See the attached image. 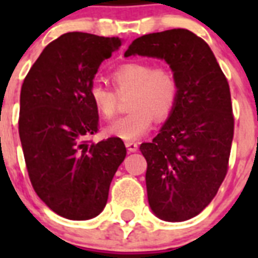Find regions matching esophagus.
<instances>
[{"label": "esophagus", "mask_w": 258, "mask_h": 258, "mask_svg": "<svg viewBox=\"0 0 258 258\" xmlns=\"http://www.w3.org/2000/svg\"><path fill=\"white\" fill-rule=\"evenodd\" d=\"M125 147L130 153H135L138 150V143L137 142H125Z\"/></svg>", "instance_id": "esophagus-1"}]
</instances>
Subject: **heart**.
<instances>
[{"mask_svg":"<svg viewBox=\"0 0 258 258\" xmlns=\"http://www.w3.org/2000/svg\"><path fill=\"white\" fill-rule=\"evenodd\" d=\"M111 80L116 92L101 84H92L88 91L93 108L104 119H112L116 115L119 95L133 93L128 101L131 112L107 125L105 134L109 137L137 141L149 133L154 117L166 120L175 109L179 86L175 75L167 67L128 61L112 71Z\"/></svg>","mask_w":258,"mask_h":258,"instance_id":"b5f03b06","label":"heart"}]
</instances>
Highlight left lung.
<instances>
[{"label": "left lung", "mask_w": 258, "mask_h": 258, "mask_svg": "<svg viewBox=\"0 0 258 258\" xmlns=\"http://www.w3.org/2000/svg\"><path fill=\"white\" fill-rule=\"evenodd\" d=\"M133 54L163 58L178 80L174 112L141 151L154 214L171 222L190 220L212 202L228 172L234 134L228 80L210 46L187 29L145 34L124 56Z\"/></svg>", "instance_id": "8db88e82"}]
</instances>
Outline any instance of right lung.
<instances>
[{"label": "right lung", "instance_id": "obj_1", "mask_svg": "<svg viewBox=\"0 0 258 258\" xmlns=\"http://www.w3.org/2000/svg\"><path fill=\"white\" fill-rule=\"evenodd\" d=\"M120 45L117 37L62 34L45 46L22 83L18 133L30 183L68 220L100 214L127 154L119 138L88 141L99 131L89 87L101 61Z\"/></svg>", "mask_w": 258, "mask_h": 258}]
</instances>
